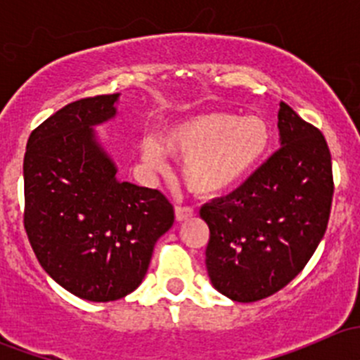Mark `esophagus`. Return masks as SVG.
Listing matches in <instances>:
<instances>
[{"mask_svg":"<svg viewBox=\"0 0 360 360\" xmlns=\"http://www.w3.org/2000/svg\"><path fill=\"white\" fill-rule=\"evenodd\" d=\"M195 216V210L191 207H176V221H186Z\"/></svg>","mask_w":360,"mask_h":360,"instance_id":"esophagus-1","label":"esophagus"}]
</instances>
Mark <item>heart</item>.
Here are the masks:
<instances>
[{"instance_id":"b5f03b06","label":"heart","mask_w":360,"mask_h":360,"mask_svg":"<svg viewBox=\"0 0 360 360\" xmlns=\"http://www.w3.org/2000/svg\"><path fill=\"white\" fill-rule=\"evenodd\" d=\"M274 144L270 122L257 115L203 111L186 116L144 141L143 160L165 167V153L183 160L181 177L193 193L216 198L242 186L259 170Z\"/></svg>"}]
</instances>
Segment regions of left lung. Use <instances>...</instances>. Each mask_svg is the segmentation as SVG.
I'll return each instance as SVG.
<instances>
[{
    "mask_svg": "<svg viewBox=\"0 0 360 360\" xmlns=\"http://www.w3.org/2000/svg\"><path fill=\"white\" fill-rule=\"evenodd\" d=\"M278 130L281 150L238 190L200 209L210 230V284L238 303L263 300L288 285L328 228L335 188L324 136L284 103Z\"/></svg>",
    "mask_w": 360,
    "mask_h": 360,
    "instance_id": "8db88e82",
    "label": "left lung"
}]
</instances>
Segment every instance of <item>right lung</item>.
<instances>
[{
    "label": "right lung",
    "mask_w": 360,
    "mask_h": 360,
    "mask_svg": "<svg viewBox=\"0 0 360 360\" xmlns=\"http://www.w3.org/2000/svg\"><path fill=\"white\" fill-rule=\"evenodd\" d=\"M120 94L76 101L29 136L24 226L43 270L66 291L106 303L139 288L174 209L158 190L120 181L96 127Z\"/></svg>",
    "instance_id": "1"
}]
</instances>
